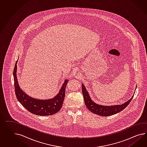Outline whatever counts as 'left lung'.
Returning <instances> with one entry per match:
<instances>
[{
  "label": "left lung",
  "instance_id": "1",
  "mask_svg": "<svg viewBox=\"0 0 147 147\" xmlns=\"http://www.w3.org/2000/svg\"><path fill=\"white\" fill-rule=\"evenodd\" d=\"M82 93L84 96V100L87 108L91 112L95 114L101 116H109L119 113L122 111L129 105L133 98L134 95L132 98L129 99L127 101L124 103L119 105H98L92 101L90 98L88 92H87L86 87L82 84Z\"/></svg>",
  "mask_w": 147,
  "mask_h": 147
}]
</instances>
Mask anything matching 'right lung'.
Masks as SVG:
<instances>
[{
	"mask_svg": "<svg viewBox=\"0 0 147 147\" xmlns=\"http://www.w3.org/2000/svg\"><path fill=\"white\" fill-rule=\"evenodd\" d=\"M17 63L13 71L16 96L19 102L31 113L38 116H50L57 113L62 108L68 79H65L59 93L54 98L46 100L37 99L26 94L19 86L17 78Z\"/></svg>",
	"mask_w": 147,
	"mask_h": 147,
	"instance_id": "obj_1",
	"label": "right lung"
}]
</instances>
